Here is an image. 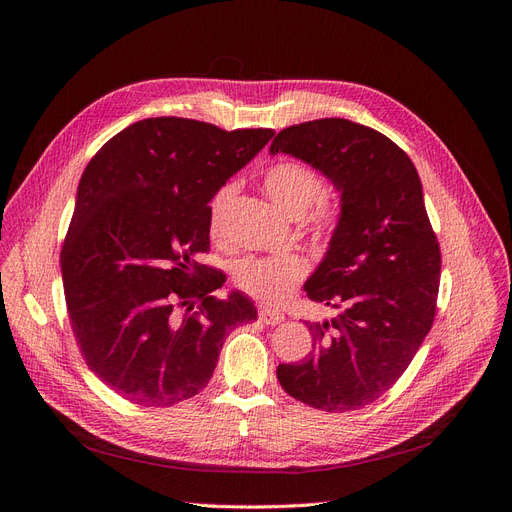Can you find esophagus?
I'll use <instances>...</instances> for the list:
<instances>
[{"mask_svg": "<svg viewBox=\"0 0 512 512\" xmlns=\"http://www.w3.org/2000/svg\"><path fill=\"white\" fill-rule=\"evenodd\" d=\"M258 316H260V320L265 322V324H271V327H275V324L284 322V314H280V312H273V309H269V307H260Z\"/></svg>", "mask_w": 512, "mask_h": 512, "instance_id": "obj_1", "label": "esophagus"}]
</instances>
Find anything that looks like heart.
<instances>
[{"instance_id": "obj_1", "label": "heart", "mask_w": 512, "mask_h": 512, "mask_svg": "<svg viewBox=\"0 0 512 512\" xmlns=\"http://www.w3.org/2000/svg\"><path fill=\"white\" fill-rule=\"evenodd\" d=\"M265 192L275 203V207L290 218H301L309 209V222L316 228H329L333 224V211L320 203L327 192L322 177L314 168L301 162H277L267 168L262 177ZM235 196L232 185H224L211 200V230L218 232L222 224V215L230 198ZM307 275V262L297 254H271V256H247L239 260L232 277L235 284L254 299L265 301L269 305H282L303 277Z\"/></svg>"}]
</instances>
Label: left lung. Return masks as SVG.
Listing matches in <instances>:
<instances>
[{
	"mask_svg": "<svg viewBox=\"0 0 512 512\" xmlns=\"http://www.w3.org/2000/svg\"><path fill=\"white\" fill-rule=\"evenodd\" d=\"M312 164L342 192V213L307 297L337 307L307 322V359L277 365L282 389L324 412L369 406L401 378L429 333L440 243L412 160L391 138L348 119H314L273 138L271 153Z\"/></svg>",
	"mask_w": 512,
	"mask_h": 512,
	"instance_id": "1",
	"label": "left lung"
}]
</instances>
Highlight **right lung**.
Instances as JSON below:
<instances>
[{
	"instance_id": "add662e5",
	"label": "right lung",
	"mask_w": 512,
	"mask_h": 512,
	"mask_svg": "<svg viewBox=\"0 0 512 512\" xmlns=\"http://www.w3.org/2000/svg\"><path fill=\"white\" fill-rule=\"evenodd\" d=\"M273 134L151 117L89 160L61 277L87 367L132 404L168 408L203 391L226 335L256 320L243 292L215 297L226 275L196 256L209 250V200Z\"/></svg>"
}]
</instances>
